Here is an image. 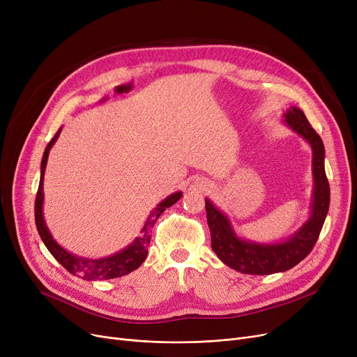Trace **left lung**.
<instances>
[{"label":"left lung","instance_id":"obj_1","mask_svg":"<svg viewBox=\"0 0 357 357\" xmlns=\"http://www.w3.org/2000/svg\"><path fill=\"white\" fill-rule=\"evenodd\" d=\"M285 121L312 147V211L310 220L294 237L276 245H257V243L241 240L234 234L227 217L218 211L210 199H205V210H207L208 227L211 231V248L221 261L241 273L271 275L296 266L315 246L328 213L330 185L324 169L326 153L323 140L299 108H289L285 114Z\"/></svg>","mask_w":357,"mask_h":357}]
</instances>
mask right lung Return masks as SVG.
Masks as SVG:
<instances>
[{
	"label": "right lung",
	"instance_id": "obj_1",
	"mask_svg": "<svg viewBox=\"0 0 357 357\" xmlns=\"http://www.w3.org/2000/svg\"><path fill=\"white\" fill-rule=\"evenodd\" d=\"M61 135V128L56 131V135L53 139L49 142V144L45 149V155L42 159V172H40V183H39V190H37L36 194V202H34V218H36V227L37 231H39L45 246L47 250L52 253V256L59 261V264L72 275L78 276L84 280H97V279H112V278H120L124 276L130 272L136 271L147 256V248L150 245V230L153 229L156 220L160 217V214L167 208L172 207V205L182 197V192H175L172 195H169L165 201H162L158 207L150 213L144 227L142 230V236L137 237L128 248L121 250L117 255H112L105 259H84V257H77L66 250H63L58 243L53 240L50 236L45 220H43V211H42V205H43V176H45V169L47 163V156H49V150L54 144V142L58 140Z\"/></svg>",
	"mask_w": 357,
	"mask_h": 357
}]
</instances>
